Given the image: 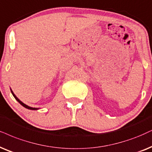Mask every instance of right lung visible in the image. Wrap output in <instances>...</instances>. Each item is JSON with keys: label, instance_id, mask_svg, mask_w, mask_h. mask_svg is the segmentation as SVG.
I'll return each instance as SVG.
<instances>
[{"label": "right lung", "instance_id": "obj_1", "mask_svg": "<svg viewBox=\"0 0 152 152\" xmlns=\"http://www.w3.org/2000/svg\"><path fill=\"white\" fill-rule=\"evenodd\" d=\"M11 93H12V95L14 96V97L15 99H16V100L21 105H22L23 107H25V108H26V109H31V110H37V109H37V108H33V107H28V106H27V105L26 104H24L22 102H21L20 99H19L18 98H17V97H16V96H15V95L14 93H13V92L12 91V90H11Z\"/></svg>", "mask_w": 152, "mask_h": 152}]
</instances>
